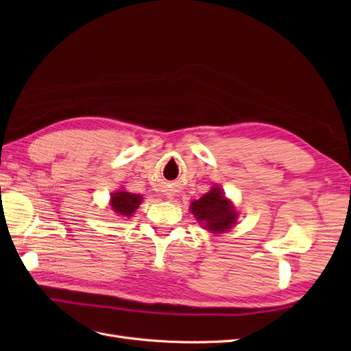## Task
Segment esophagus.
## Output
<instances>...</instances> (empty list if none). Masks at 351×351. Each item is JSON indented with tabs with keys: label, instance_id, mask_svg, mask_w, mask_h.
Listing matches in <instances>:
<instances>
[{
	"label": "esophagus",
	"instance_id": "1",
	"mask_svg": "<svg viewBox=\"0 0 351 351\" xmlns=\"http://www.w3.org/2000/svg\"><path fill=\"white\" fill-rule=\"evenodd\" d=\"M168 199H173V195H171V193H169V195H168Z\"/></svg>",
	"mask_w": 351,
	"mask_h": 351
}]
</instances>
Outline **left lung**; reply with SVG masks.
<instances>
[{"instance_id":"1","label":"left lung","mask_w":351,"mask_h":351,"mask_svg":"<svg viewBox=\"0 0 351 351\" xmlns=\"http://www.w3.org/2000/svg\"><path fill=\"white\" fill-rule=\"evenodd\" d=\"M190 210L205 230L219 234L236 224L237 212L221 187H212L206 195L190 204Z\"/></svg>"}]
</instances>
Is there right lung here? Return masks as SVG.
<instances>
[{
	"mask_svg": "<svg viewBox=\"0 0 351 351\" xmlns=\"http://www.w3.org/2000/svg\"><path fill=\"white\" fill-rule=\"evenodd\" d=\"M143 197L141 195H134L124 192V190H120V192L111 193V200H110V206L114 210V214L119 217H132L134 214V210L139 208L142 204Z\"/></svg>",
	"mask_w": 351,
	"mask_h": 351,
	"instance_id": "1",
	"label": "right lung"
}]
</instances>
